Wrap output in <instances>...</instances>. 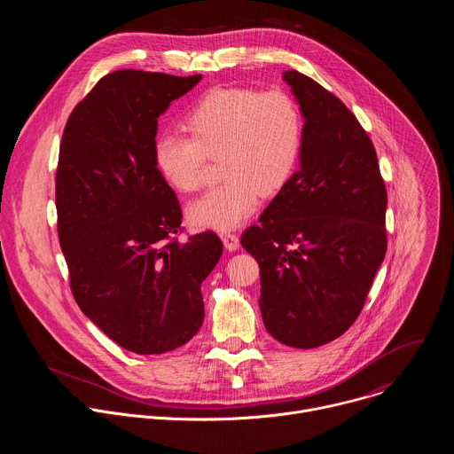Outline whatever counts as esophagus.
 Listing matches in <instances>:
<instances>
[{"instance_id": "esophagus-1", "label": "esophagus", "mask_w": 454, "mask_h": 454, "mask_svg": "<svg viewBox=\"0 0 454 454\" xmlns=\"http://www.w3.org/2000/svg\"><path fill=\"white\" fill-rule=\"evenodd\" d=\"M221 239L224 242V247L228 251H235L239 247V235L233 233V231H223L221 233Z\"/></svg>"}]
</instances>
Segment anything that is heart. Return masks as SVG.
<instances>
[{
  "mask_svg": "<svg viewBox=\"0 0 454 454\" xmlns=\"http://www.w3.org/2000/svg\"><path fill=\"white\" fill-rule=\"evenodd\" d=\"M184 129L190 137L160 135L153 160L181 193L200 192L210 161H219L223 183L188 208L198 228H237L262 196H277L300 163L303 120L296 100L282 90L215 88L188 109Z\"/></svg>",
  "mask_w": 454,
  "mask_h": 454,
  "instance_id": "heart-1",
  "label": "heart"
}]
</instances>
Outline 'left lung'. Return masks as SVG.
<instances>
[{"label": "left lung", "mask_w": 454, "mask_h": 454, "mask_svg": "<svg viewBox=\"0 0 454 454\" xmlns=\"http://www.w3.org/2000/svg\"><path fill=\"white\" fill-rule=\"evenodd\" d=\"M282 77L305 118L301 165L240 242L261 266L268 333L316 348L345 334L363 310L387 246V193L354 113L296 70Z\"/></svg>", "instance_id": "obj_1"}]
</instances>
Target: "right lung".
Instances as JSON below:
<instances>
[{
	"mask_svg": "<svg viewBox=\"0 0 454 454\" xmlns=\"http://www.w3.org/2000/svg\"><path fill=\"white\" fill-rule=\"evenodd\" d=\"M200 81L107 74L75 106L60 140L57 233L72 294L106 336L142 356L198 334L201 284L223 254L214 231L177 239L183 212L153 160L160 114Z\"/></svg>",
	"mask_w": 454,
	"mask_h": 454,
	"instance_id": "right-lung-1",
	"label": "right lung"
}]
</instances>
